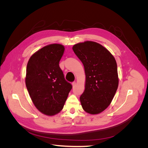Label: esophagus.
I'll use <instances>...</instances> for the list:
<instances>
[{"mask_svg": "<svg viewBox=\"0 0 148 148\" xmlns=\"http://www.w3.org/2000/svg\"><path fill=\"white\" fill-rule=\"evenodd\" d=\"M75 86H76V82H73L72 83V87L74 88V87H75Z\"/></svg>", "mask_w": 148, "mask_h": 148, "instance_id": "esophagus-1", "label": "esophagus"}]
</instances>
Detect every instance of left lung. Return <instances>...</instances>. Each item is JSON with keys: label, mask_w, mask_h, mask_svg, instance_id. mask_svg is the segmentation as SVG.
<instances>
[{"label": "left lung", "mask_w": 148, "mask_h": 148, "mask_svg": "<svg viewBox=\"0 0 148 148\" xmlns=\"http://www.w3.org/2000/svg\"><path fill=\"white\" fill-rule=\"evenodd\" d=\"M73 51L83 64L84 91L79 97L83 110L92 115L106 110L119 86L117 62L114 56L101 44L86 41L76 44Z\"/></svg>", "instance_id": "left-lung-1"}]
</instances>
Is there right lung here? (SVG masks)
I'll return each mask as SVG.
<instances>
[{
  "instance_id": "obj_1",
  "label": "right lung",
  "mask_w": 148,
  "mask_h": 148,
  "mask_svg": "<svg viewBox=\"0 0 148 148\" xmlns=\"http://www.w3.org/2000/svg\"><path fill=\"white\" fill-rule=\"evenodd\" d=\"M65 46L51 44L31 56L26 66L25 83L36 109L53 116L62 110L72 86L65 81L59 66Z\"/></svg>"
}]
</instances>
